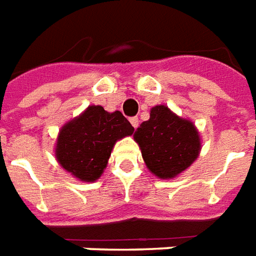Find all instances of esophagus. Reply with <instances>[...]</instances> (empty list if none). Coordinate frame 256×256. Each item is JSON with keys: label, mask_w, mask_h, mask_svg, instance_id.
<instances>
[{"label": "esophagus", "mask_w": 256, "mask_h": 256, "mask_svg": "<svg viewBox=\"0 0 256 256\" xmlns=\"http://www.w3.org/2000/svg\"><path fill=\"white\" fill-rule=\"evenodd\" d=\"M138 122H140V120H138V118H137V116L130 118V123H132V126H133L134 128H138Z\"/></svg>", "instance_id": "34e87169"}]
</instances>
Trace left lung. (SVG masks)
<instances>
[{
    "label": "left lung",
    "instance_id": "8db88e82",
    "mask_svg": "<svg viewBox=\"0 0 256 256\" xmlns=\"http://www.w3.org/2000/svg\"><path fill=\"white\" fill-rule=\"evenodd\" d=\"M146 167L156 177L168 180L192 164L200 152V138L192 122L156 106L150 118L134 133Z\"/></svg>",
    "mask_w": 256,
    "mask_h": 256
}]
</instances>
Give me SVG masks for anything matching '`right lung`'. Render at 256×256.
<instances>
[{
	"label": "right lung",
	"instance_id": "1",
	"mask_svg": "<svg viewBox=\"0 0 256 256\" xmlns=\"http://www.w3.org/2000/svg\"><path fill=\"white\" fill-rule=\"evenodd\" d=\"M133 132L122 112L110 114L100 106H89L58 134V163L80 181H96L106 167L115 142Z\"/></svg>",
	"mask_w": 256,
	"mask_h": 256
}]
</instances>
